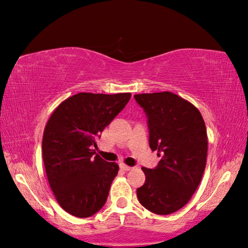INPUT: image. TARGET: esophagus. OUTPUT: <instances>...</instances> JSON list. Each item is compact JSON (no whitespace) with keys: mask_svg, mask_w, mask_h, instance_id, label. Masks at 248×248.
I'll return each instance as SVG.
<instances>
[{"mask_svg":"<svg viewBox=\"0 0 248 248\" xmlns=\"http://www.w3.org/2000/svg\"><path fill=\"white\" fill-rule=\"evenodd\" d=\"M119 166H120V169H121V170H125V171H128V170H132V167H131V166L125 165V164H124V163H121V164H120Z\"/></svg>","mask_w":248,"mask_h":248,"instance_id":"34e87169","label":"esophagus"}]
</instances>
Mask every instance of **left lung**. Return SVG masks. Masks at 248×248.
Masks as SVG:
<instances>
[{
    "instance_id": "1",
    "label": "left lung",
    "mask_w": 248,
    "mask_h": 248,
    "mask_svg": "<svg viewBox=\"0 0 248 248\" xmlns=\"http://www.w3.org/2000/svg\"><path fill=\"white\" fill-rule=\"evenodd\" d=\"M134 98L148 116L150 148L161 156L154 170L142 167L145 183L137 189L138 199L151 212L170 215L190 200L202 178L207 129L198 109L170 92Z\"/></svg>"
}]
</instances>
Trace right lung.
I'll return each mask as SVG.
<instances>
[{
    "mask_svg": "<svg viewBox=\"0 0 248 248\" xmlns=\"http://www.w3.org/2000/svg\"><path fill=\"white\" fill-rule=\"evenodd\" d=\"M130 97V93H78L50 116L43 137L44 164L58 203L70 215L89 217L106 202L119 166L95 154L96 139Z\"/></svg>",
    "mask_w": 248,
    "mask_h": 248,
    "instance_id": "1",
    "label": "right lung"
}]
</instances>
